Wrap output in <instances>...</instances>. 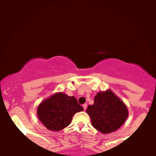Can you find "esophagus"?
Segmentation results:
<instances>
[{"instance_id":"esophagus-1","label":"esophagus","mask_w":156,"mask_h":156,"mask_svg":"<svg viewBox=\"0 0 156 156\" xmlns=\"http://www.w3.org/2000/svg\"><path fill=\"white\" fill-rule=\"evenodd\" d=\"M83 108L84 110H86V109H87V103H85V104L83 105Z\"/></svg>"}]
</instances>
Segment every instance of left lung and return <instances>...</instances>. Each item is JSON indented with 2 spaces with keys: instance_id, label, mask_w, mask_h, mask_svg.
Wrapping results in <instances>:
<instances>
[{
  "instance_id": "obj_1",
  "label": "left lung",
  "mask_w": 156,
  "mask_h": 156,
  "mask_svg": "<svg viewBox=\"0 0 156 156\" xmlns=\"http://www.w3.org/2000/svg\"><path fill=\"white\" fill-rule=\"evenodd\" d=\"M87 113L92 126L103 134L116 131L128 117L126 105L111 89L98 92L94 104L89 105Z\"/></svg>"
}]
</instances>
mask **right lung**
Returning a JSON list of instances; mask_svg holds the SVG:
<instances>
[{
  "label": "right lung",
  "instance_id": "1",
  "mask_svg": "<svg viewBox=\"0 0 156 156\" xmlns=\"http://www.w3.org/2000/svg\"><path fill=\"white\" fill-rule=\"evenodd\" d=\"M83 110L74 96L56 92L41 102L37 114L39 121L47 129L59 131L70 124L75 114Z\"/></svg>",
  "mask_w": 156,
  "mask_h": 156
}]
</instances>
